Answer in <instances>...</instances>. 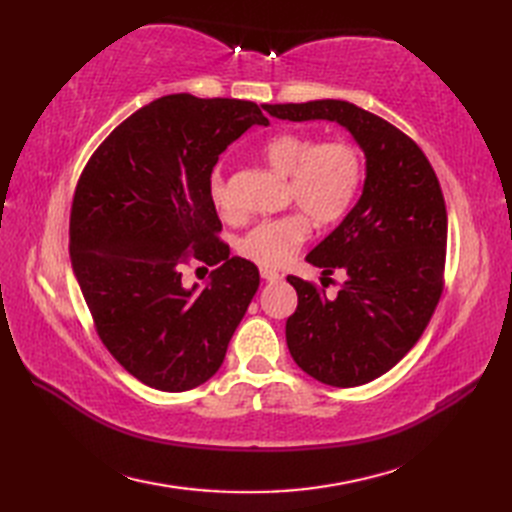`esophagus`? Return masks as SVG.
<instances>
[{"label":"esophagus","instance_id":"34e87169","mask_svg":"<svg viewBox=\"0 0 512 512\" xmlns=\"http://www.w3.org/2000/svg\"><path fill=\"white\" fill-rule=\"evenodd\" d=\"M260 277H262V280H265V282H280L282 280V273L280 271H275V269H260Z\"/></svg>","mask_w":512,"mask_h":512}]
</instances>
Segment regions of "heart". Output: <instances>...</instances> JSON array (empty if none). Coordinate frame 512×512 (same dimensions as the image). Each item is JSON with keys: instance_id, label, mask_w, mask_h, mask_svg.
<instances>
[{"instance_id": "obj_1", "label": "heart", "mask_w": 512, "mask_h": 512, "mask_svg": "<svg viewBox=\"0 0 512 512\" xmlns=\"http://www.w3.org/2000/svg\"><path fill=\"white\" fill-rule=\"evenodd\" d=\"M269 166L288 179L290 200L318 226L342 220L363 181L361 151L346 141L322 143L314 136L286 132L265 145ZM211 198L220 211H230V198L220 177L211 183ZM309 235L301 213L256 224L241 239L239 250L258 265L280 267Z\"/></svg>"}]
</instances>
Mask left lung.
Here are the masks:
<instances>
[{
  "mask_svg": "<svg viewBox=\"0 0 512 512\" xmlns=\"http://www.w3.org/2000/svg\"><path fill=\"white\" fill-rule=\"evenodd\" d=\"M275 119L333 121L365 156L363 192L309 265L346 273L335 297L301 277L286 280L299 305L286 344L318 382L359 386L395 367L423 335L442 292L446 207L436 173L418 145L389 121L344 100L262 104Z\"/></svg>",
  "mask_w": 512,
  "mask_h": 512,
  "instance_id": "8db88e82",
  "label": "left lung"
}]
</instances>
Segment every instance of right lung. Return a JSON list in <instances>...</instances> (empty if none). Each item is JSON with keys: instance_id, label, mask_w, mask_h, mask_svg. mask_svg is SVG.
I'll use <instances>...</instances> for the list:
<instances>
[{"instance_id": "1", "label": "right lung", "mask_w": 512, "mask_h": 512, "mask_svg": "<svg viewBox=\"0 0 512 512\" xmlns=\"http://www.w3.org/2000/svg\"><path fill=\"white\" fill-rule=\"evenodd\" d=\"M252 126H269L254 102L162 96L111 132L76 185L74 277L108 352L151 389L207 382L258 290L254 262L215 237L211 198L220 153ZM188 249L219 265L203 287L180 280Z\"/></svg>"}]
</instances>
